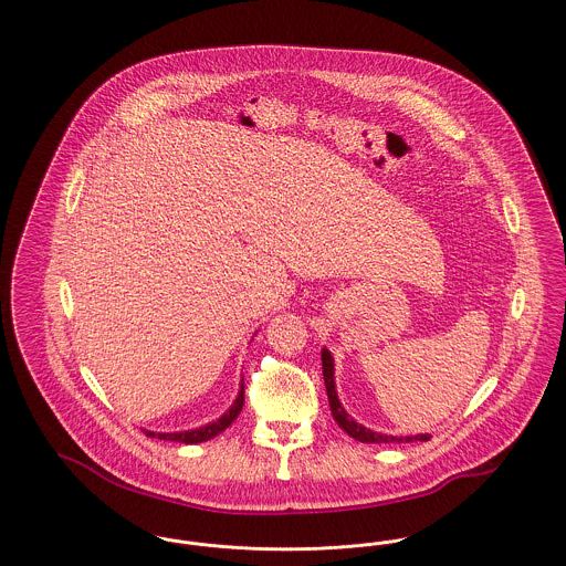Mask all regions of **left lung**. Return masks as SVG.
I'll list each match as a JSON object with an SVG mask.
<instances>
[{
  "label": "left lung",
  "instance_id": "left-lung-1",
  "mask_svg": "<svg viewBox=\"0 0 566 566\" xmlns=\"http://www.w3.org/2000/svg\"><path fill=\"white\" fill-rule=\"evenodd\" d=\"M323 376L324 386H326V397H328V405H331V413L335 418V422L354 437L360 443H411V441H429L431 434H409V437H395V434H384V432L371 431L358 422H354L350 416L346 413V409L339 403L337 399V390H335V367H333V356L331 352L323 348Z\"/></svg>",
  "mask_w": 566,
  "mask_h": 566
}]
</instances>
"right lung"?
<instances>
[{
  "instance_id": "1",
  "label": "right lung",
  "mask_w": 566,
  "mask_h": 566,
  "mask_svg": "<svg viewBox=\"0 0 566 566\" xmlns=\"http://www.w3.org/2000/svg\"><path fill=\"white\" fill-rule=\"evenodd\" d=\"M243 407V384L238 392V399L233 401V405L229 407V411L224 416H220L216 422H210L206 427H199V429H192V431H180V432H153L146 431L148 437H157V439H165V441H180V443H201V441H208L216 434L224 431L227 427H231V422L240 416Z\"/></svg>"
}]
</instances>
